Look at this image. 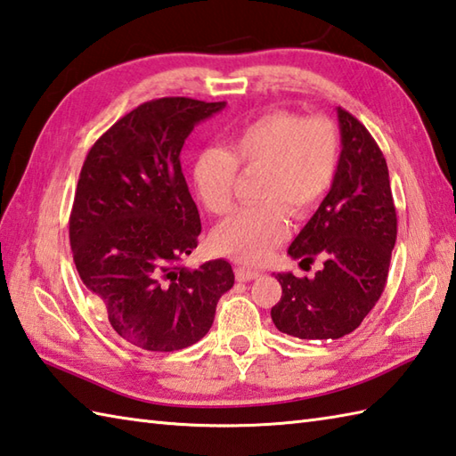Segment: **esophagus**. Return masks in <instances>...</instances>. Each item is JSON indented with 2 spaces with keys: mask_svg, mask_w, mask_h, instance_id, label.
Returning <instances> with one entry per match:
<instances>
[{
  "mask_svg": "<svg viewBox=\"0 0 456 456\" xmlns=\"http://www.w3.org/2000/svg\"><path fill=\"white\" fill-rule=\"evenodd\" d=\"M257 276H260V272H257V270L244 268V265H238V268H236V280L238 281H250V280H256Z\"/></svg>",
  "mask_w": 456,
  "mask_h": 456,
  "instance_id": "1",
  "label": "esophagus"
}]
</instances>
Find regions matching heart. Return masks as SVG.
Instances as JSON below:
<instances>
[{"label": "heart", "instance_id": "heart-1", "mask_svg": "<svg viewBox=\"0 0 456 456\" xmlns=\"http://www.w3.org/2000/svg\"><path fill=\"white\" fill-rule=\"evenodd\" d=\"M339 165L338 128L323 115L272 110L230 134L228 149H204L192 167L194 191L212 214L234 204L240 167L262 168L256 196L262 202L232 214L214 230L220 252L246 264L268 257L286 240L289 216L312 214L333 186Z\"/></svg>", "mask_w": 456, "mask_h": 456}]
</instances>
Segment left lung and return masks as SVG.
Segmentation results:
<instances>
[{
  "instance_id": "8db88e82",
  "label": "left lung",
  "mask_w": 456,
  "mask_h": 456,
  "mask_svg": "<svg viewBox=\"0 0 456 456\" xmlns=\"http://www.w3.org/2000/svg\"><path fill=\"white\" fill-rule=\"evenodd\" d=\"M341 154L338 175L288 254L299 265L323 268L314 278L278 273L280 302L272 322L299 339H339L357 330L379 302L397 240L389 170L371 133L338 107Z\"/></svg>"
}]
</instances>
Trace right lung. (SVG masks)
Returning a JSON list of instances; mask_svg holds the SVG:
<instances>
[{
  "label": "right lung",
  "instance_id": "obj_1",
  "mask_svg": "<svg viewBox=\"0 0 456 456\" xmlns=\"http://www.w3.org/2000/svg\"><path fill=\"white\" fill-rule=\"evenodd\" d=\"M224 107L147 101L101 134L83 162L69 216L73 262L113 330L136 347L176 351L200 341L234 286L226 260L199 270L183 264L202 226L180 151L194 125Z\"/></svg>",
  "mask_w": 456,
  "mask_h": 456
}]
</instances>
